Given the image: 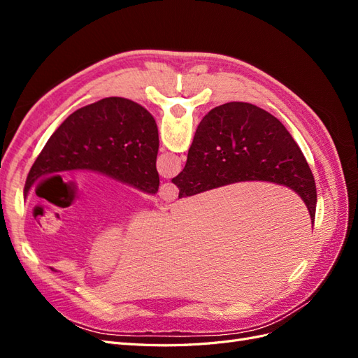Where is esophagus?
<instances>
[{
  "label": "esophagus",
  "instance_id": "34e87169",
  "mask_svg": "<svg viewBox=\"0 0 358 358\" xmlns=\"http://www.w3.org/2000/svg\"><path fill=\"white\" fill-rule=\"evenodd\" d=\"M158 197L162 203L175 201L178 197V188L173 185V183H164V185H161V188H159Z\"/></svg>",
  "mask_w": 358,
  "mask_h": 358
}]
</instances>
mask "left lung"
<instances>
[{
    "label": "left lung",
    "mask_w": 358,
    "mask_h": 358,
    "mask_svg": "<svg viewBox=\"0 0 358 358\" xmlns=\"http://www.w3.org/2000/svg\"><path fill=\"white\" fill-rule=\"evenodd\" d=\"M159 138L154 116L140 104L109 96L71 113L32 164L24 196L45 176L71 170L101 173L146 194H157Z\"/></svg>",
    "instance_id": "left-lung-1"
}]
</instances>
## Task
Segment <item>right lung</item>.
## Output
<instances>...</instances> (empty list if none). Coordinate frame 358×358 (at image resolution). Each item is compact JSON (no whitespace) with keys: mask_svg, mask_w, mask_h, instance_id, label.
Listing matches in <instances>:
<instances>
[{"mask_svg":"<svg viewBox=\"0 0 358 358\" xmlns=\"http://www.w3.org/2000/svg\"><path fill=\"white\" fill-rule=\"evenodd\" d=\"M248 180L272 182L297 192L313 224L315 179L288 129L262 107L225 103L201 119L185 169L171 182L182 199Z\"/></svg>","mask_w":358,"mask_h":358,"instance_id":"obj_1","label":"right lung"}]
</instances>
